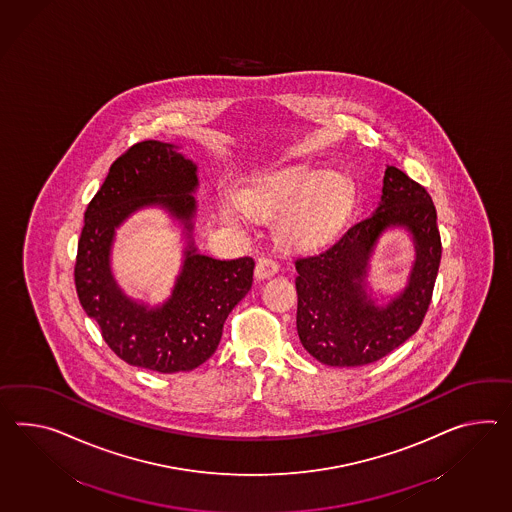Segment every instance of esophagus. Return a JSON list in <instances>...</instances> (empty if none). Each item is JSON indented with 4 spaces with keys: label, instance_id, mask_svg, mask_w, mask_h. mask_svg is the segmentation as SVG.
Instances as JSON below:
<instances>
[{
    "label": "esophagus",
    "instance_id": "esophagus-1",
    "mask_svg": "<svg viewBox=\"0 0 512 512\" xmlns=\"http://www.w3.org/2000/svg\"><path fill=\"white\" fill-rule=\"evenodd\" d=\"M277 270H279L277 262L268 259V257H262V259H259V262H257V266H255V277H257L259 281H261V279H268V277L277 274Z\"/></svg>",
    "mask_w": 512,
    "mask_h": 512
}]
</instances>
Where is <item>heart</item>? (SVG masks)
<instances>
[{
    "instance_id": "obj_1",
    "label": "heart",
    "mask_w": 512,
    "mask_h": 512,
    "mask_svg": "<svg viewBox=\"0 0 512 512\" xmlns=\"http://www.w3.org/2000/svg\"><path fill=\"white\" fill-rule=\"evenodd\" d=\"M353 200L348 175L320 170L311 164H294L251 181L238 196L242 209L251 214L274 216L275 233L290 248H316L337 233ZM225 222L237 216L222 211Z\"/></svg>"
}]
</instances>
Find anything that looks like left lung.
Instances as JSON below:
<instances>
[{"mask_svg":"<svg viewBox=\"0 0 512 512\" xmlns=\"http://www.w3.org/2000/svg\"><path fill=\"white\" fill-rule=\"evenodd\" d=\"M410 233L415 261L398 293L377 299L367 283L380 237ZM442 244L437 209L422 185L388 166L375 211L351 225L324 251L296 259L298 335L303 348L327 366L379 361L418 331L431 303Z\"/></svg>","mask_w":512,"mask_h":512,"instance_id":"1","label":"left lung"}]
</instances>
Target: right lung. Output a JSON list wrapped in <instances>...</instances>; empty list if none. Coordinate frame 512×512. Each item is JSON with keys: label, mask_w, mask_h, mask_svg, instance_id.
Instances as JSON below:
<instances>
[{"label": "right lung", "mask_w": 512, "mask_h": 512, "mask_svg": "<svg viewBox=\"0 0 512 512\" xmlns=\"http://www.w3.org/2000/svg\"><path fill=\"white\" fill-rule=\"evenodd\" d=\"M179 150L144 140L114 161L88 203L75 261L77 296L109 348L127 364L161 374L194 370L211 357L255 268L251 257L222 261L198 250V166ZM142 208L166 211L186 242L173 294L159 306L127 297L112 272L115 231Z\"/></svg>", "instance_id": "right-lung-1"}]
</instances>
